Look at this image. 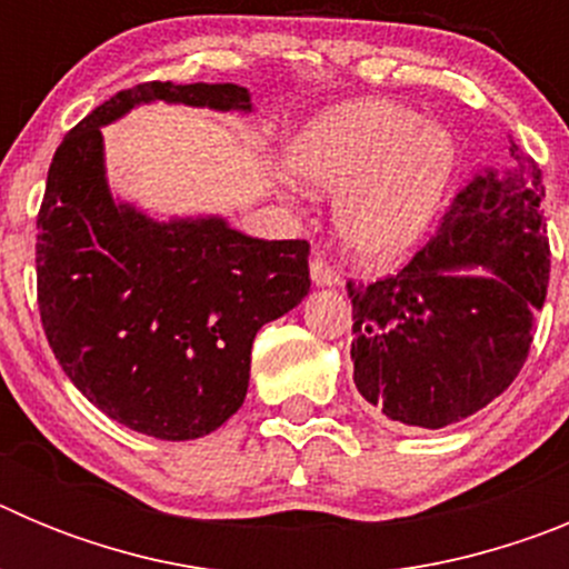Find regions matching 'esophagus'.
Listing matches in <instances>:
<instances>
[{"instance_id":"34e87169","label":"esophagus","mask_w":569,"mask_h":569,"mask_svg":"<svg viewBox=\"0 0 569 569\" xmlns=\"http://www.w3.org/2000/svg\"><path fill=\"white\" fill-rule=\"evenodd\" d=\"M310 279H313V284H319V288H336L341 281L333 264H330L328 259H321V256H313V261H310Z\"/></svg>"}]
</instances>
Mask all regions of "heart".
<instances>
[{
	"label": "heart",
	"instance_id": "obj_1",
	"mask_svg": "<svg viewBox=\"0 0 569 569\" xmlns=\"http://www.w3.org/2000/svg\"><path fill=\"white\" fill-rule=\"evenodd\" d=\"M290 168L336 193V224L361 259L393 261L436 222L459 168V142L441 122L393 99L325 110L290 144Z\"/></svg>",
	"mask_w": 569,
	"mask_h": 569
}]
</instances>
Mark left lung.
<instances>
[{
  "label": "left lung",
  "instance_id": "left-lung-1",
  "mask_svg": "<svg viewBox=\"0 0 569 569\" xmlns=\"http://www.w3.org/2000/svg\"><path fill=\"white\" fill-rule=\"evenodd\" d=\"M541 196L539 164L510 142V168L476 176L399 273L347 281L353 381L367 405L439 430L512 385L550 279Z\"/></svg>",
  "mask_w": 569,
  "mask_h": 569
}]
</instances>
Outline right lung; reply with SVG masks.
Here are the masks:
<instances>
[{"mask_svg": "<svg viewBox=\"0 0 569 569\" xmlns=\"http://www.w3.org/2000/svg\"><path fill=\"white\" fill-rule=\"evenodd\" d=\"M159 99L253 110L239 84L144 82L84 116L48 170L37 293L48 345L90 405L136 433L188 441L241 407L256 333L308 296L310 244L253 239L219 216L156 222L116 202L102 128Z\"/></svg>", "mask_w": 569, "mask_h": 569, "instance_id": "1", "label": "right lung"}]
</instances>
